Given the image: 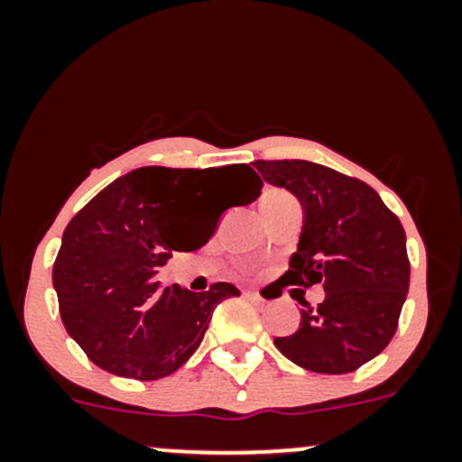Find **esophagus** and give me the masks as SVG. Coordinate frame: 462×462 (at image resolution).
Listing matches in <instances>:
<instances>
[{"label":"esophagus","mask_w":462,"mask_h":462,"mask_svg":"<svg viewBox=\"0 0 462 462\" xmlns=\"http://www.w3.org/2000/svg\"><path fill=\"white\" fill-rule=\"evenodd\" d=\"M245 295H247V298H254V300H263L258 291H245Z\"/></svg>","instance_id":"esophagus-1"}]
</instances>
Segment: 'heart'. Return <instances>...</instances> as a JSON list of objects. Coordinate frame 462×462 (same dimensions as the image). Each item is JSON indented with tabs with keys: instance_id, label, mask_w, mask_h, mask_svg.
Wrapping results in <instances>:
<instances>
[{
	"instance_id": "b5f03b06",
	"label": "heart",
	"mask_w": 462,
	"mask_h": 462,
	"mask_svg": "<svg viewBox=\"0 0 462 462\" xmlns=\"http://www.w3.org/2000/svg\"><path fill=\"white\" fill-rule=\"evenodd\" d=\"M263 213H267V210H273V208H282L286 204H298L295 198L291 193H286V190H280V189H272L267 190V193L263 195Z\"/></svg>"
}]
</instances>
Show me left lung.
Returning a JSON list of instances; mask_svg holds the SVG:
<instances>
[{
  "instance_id": "1",
  "label": "left lung",
  "mask_w": 462,
  "mask_h": 462,
  "mask_svg": "<svg viewBox=\"0 0 462 462\" xmlns=\"http://www.w3.org/2000/svg\"><path fill=\"white\" fill-rule=\"evenodd\" d=\"M267 182L284 187L304 206V230L282 282L326 300L304 304L301 323L275 347L315 374H349L389 346L400 323L411 261L406 232L363 180L309 161H256Z\"/></svg>"
}]
</instances>
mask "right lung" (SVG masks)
<instances>
[{
  "label": "right lung",
  "instance_id": "obj_1",
  "mask_svg": "<svg viewBox=\"0 0 462 462\" xmlns=\"http://www.w3.org/2000/svg\"><path fill=\"white\" fill-rule=\"evenodd\" d=\"M230 184L243 204L263 189L249 164L141 167L69 221L51 278L69 337L97 367L134 380L173 374L199 347L217 304L241 295L227 282L204 293L156 282L173 252L208 243L226 210L215 215L213 201Z\"/></svg>",
  "mask_w": 462,
  "mask_h": 462
}]
</instances>
